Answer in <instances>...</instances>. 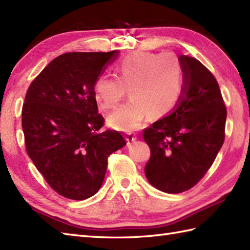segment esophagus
<instances>
[{"label": "esophagus", "instance_id": "obj_1", "mask_svg": "<svg viewBox=\"0 0 250 250\" xmlns=\"http://www.w3.org/2000/svg\"><path fill=\"white\" fill-rule=\"evenodd\" d=\"M136 140V134L135 133H126V141H128V143H132L134 142Z\"/></svg>", "mask_w": 250, "mask_h": 250}]
</instances>
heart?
I'll use <instances>...</instances> for the list:
<instances>
[{
  "instance_id": "1",
  "label": "heart",
  "mask_w": 250,
  "mask_h": 250,
  "mask_svg": "<svg viewBox=\"0 0 250 250\" xmlns=\"http://www.w3.org/2000/svg\"><path fill=\"white\" fill-rule=\"evenodd\" d=\"M116 76L101 74L93 83V95L103 110H113L129 90L131 100L111 114V128L132 131L150 115L162 118L176 107L183 93L179 65L160 54H132L116 65Z\"/></svg>"
}]
</instances>
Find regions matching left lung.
<instances>
[{
	"mask_svg": "<svg viewBox=\"0 0 250 250\" xmlns=\"http://www.w3.org/2000/svg\"><path fill=\"white\" fill-rule=\"evenodd\" d=\"M183 95L172 114L143 130L150 158L145 175L167 193L189 190L210 168L225 142L227 108L211 72L195 58L179 57Z\"/></svg>",
	"mask_w": 250,
	"mask_h": 250,
	"instance_id": "8db88e82",
	"label": "left lung"
}]
</instances>
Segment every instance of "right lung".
Wrapping results in <instances>:
<instances>
[{
	"label": "right lung",
	"instance_id": "right-lung-1",
	"mask_svg": "<svg viewBox=\"0 0 250 250\" xmlns=\"http://www.w3.org/2000/svg\"><path fill=\"white\" fill-rule=\"evenodd\" d=\"M118 51L66 52L52 60L25 93L21 111L25 150L58 194L82 201L101 188L108 157L126 142L104 125L93 83Z\"/></svg>",
	"mask_w": 250,
	"mask_h": 250
}]
</instances>
